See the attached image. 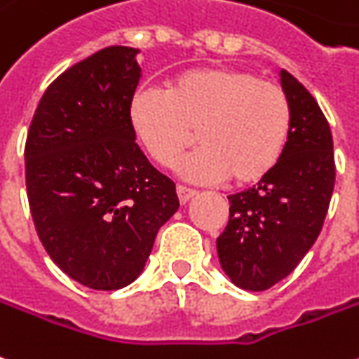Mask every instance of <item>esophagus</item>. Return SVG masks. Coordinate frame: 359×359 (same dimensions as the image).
<instances>
[{"label":"esophagus","mask_w":359,"mask_h":359,"mask_svg":"<svg viewBox=\"0 0 359 359\" xmlns=\"http://www.w3.org/2000/svg\"><path fill=\"white\" fill-rule=\"evenodd\" d=\"M177 194H179V200L180 204H187L188 200H192V198L196 196V190H192V188H187V187H177Z\"/></svg>","instance_id":"34e87169"}]
</instances>
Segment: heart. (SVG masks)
I'll return each instance as SVG.
<instances>
[{
	"label": "heart",
	"instance_id": "heart-1",
	"mask_svg": "<svg viewBox=\"0 0 359 359\" xmlns=\"http://www.w3.org/2000/svg\"><path fill=\"white\" fill-rule=\"evenodd\" d=\"M130 124L151 159L169 167L194 140L200 147L179 163L188 180L231 177L252 184L274 171L292 132V104L272 81L237 67H198L172 77L169 89H140Z\"/></svg>",
	"mask_w": 359,
	"mask_h": 359
}]
</instances>
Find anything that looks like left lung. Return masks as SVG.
Segmentation results:
<instances>
[{"mask_svg": "<svg viewBox=\"0 0 359 359\" xmlns=\"http://www.w3.org/2000/svg\"><path fill=\"white\" fill-rule=\"evenodd\" d=\"M292 104V132L274 171L227 196L229 222L217 257L233 284L264 292L293 272L319 237L334 190L332 134L323 110L290 72H280Z\"/></svg>", "mask_w": 359, "mask_h": 359, "instance_id": "8db88e82", "label": "left lung"}]
</instances>
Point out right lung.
I'll use <instances>...</instances> for the list:
<instances>
[{"label":"right lung","mask_w":359,"mask_h":359,"mask_svg":"<svg viewBox=\"0 0 359 359\" xmlns=\"http://www.w3.org/2000/svg\"><path fill=\"white\" fill-rule=\"evenodd\" d=\"M140 50L109 46L42 95L25 147L40 241L72 280L112 292L144 272L155 235L179 210L171 179L136 144L130 101Z\"/></svg>","instance_id":"obj_1"}]
</instances>
